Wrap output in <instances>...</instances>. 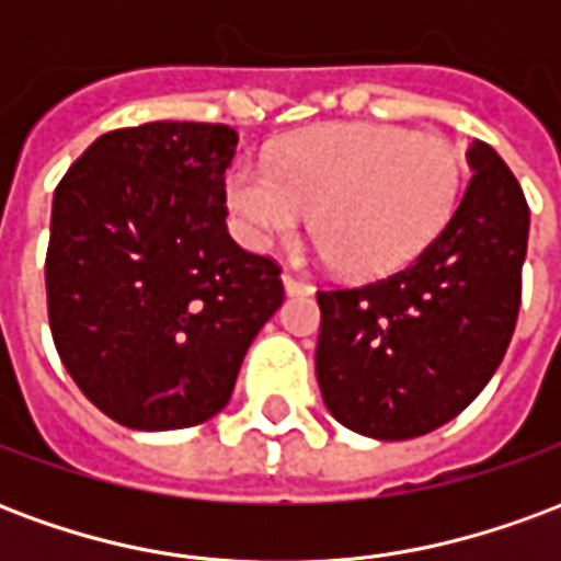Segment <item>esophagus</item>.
Segmentation results:
<instances>
[{"mask_svg":"<svg viewBox=\"0 0 561 561\" xmlns=\"http://www.w3.org/2000/svg\"><path fill=\"white\" fill-rule=\"evenodd\" d=\"M282 285H285V294H312V285L304 279H297L294 273H282Z\"/></svg>","mask_w":561,"mask_h":561,"instance_id":"esophagus-1","label":"esophagus"}]
</instances>
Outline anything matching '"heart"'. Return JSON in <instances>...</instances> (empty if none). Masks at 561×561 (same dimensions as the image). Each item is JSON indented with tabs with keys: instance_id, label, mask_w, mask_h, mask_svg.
Segmentation results:
<instances>
[{
	"instance_id": "obj_1",
	"label": "heart",
	"mask_w": 561,
	"mask_h": 561,
	"mask_svg": "<svg viewBox=\"0 0 561 561\" xmlns=\"http://www.w3.org/2000/svg\"><path fill=\"white\" fill-rule=\"evenodd\" d=\"M462 195V159L450 140L376 123H330L282 140L267 164L240 161L225 197L249 245L267 249L312 209L318 252L376 279L433 243Z\"/></svg>"
}]
</instances>
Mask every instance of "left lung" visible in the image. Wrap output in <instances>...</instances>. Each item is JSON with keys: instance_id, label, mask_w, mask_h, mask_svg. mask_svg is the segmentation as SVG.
Masks as SVG:
<instances>
[{"instance_id": "left-lung-1", "label": "left lung", "mask_w": 561, "mask_h": 561, "mask_svg": "<svg viewBox=\"0 0 561 561\" xmlns=\"http://www.w3.org/2000/svg\"><path fill=\"white\" fill-rule=\"evenodd\" d=\"M433 243L388 279L318 291L316 376L354 433L402 442L454 421L493 378L514 336L529 204L490 144Z\"/></svg>"}]
</instances>
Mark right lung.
Wrapping results in <instances>:
<instances>
[{"instance_id": "1", "label": "right lung", "mask_w": 561, "mask_h": 561, "mask_svg": "<svg viewBox=\"0 0 561 561\" xmlns=\"http://www.w3.org/2000/svg\"><path fill=\"white\" fill-rule=\"evenodd\" d=\"M231 126L116 128L56 185L47 316L83 397L128 430H183L231 400L282 306L279 267L225 225Z\"/></svg>"}]
</instances>
